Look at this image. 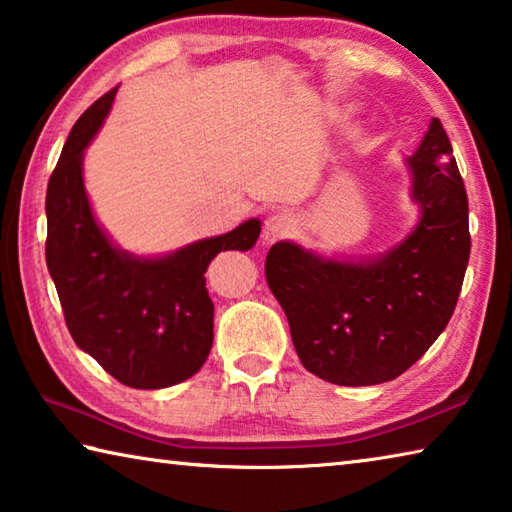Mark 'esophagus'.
Returning a JSON list of instances; mask_svg holds the SVG:
<instances>
[{
    "label": "esophagus",
    "mask_w": 512,
    "mask_h": 512,
    "mask_svg": "<svg viewBox=\"0 0 512 512\" xmlns=\"http://www.w3.org/2000/svg\"><path fill=\"white\" fill-rule=\"evenodd\" d=\"M293 230H296V219L291 214L277 212L268 216L264 223V244H275V241L287 239Z\"/></svg>",
    "instance_id": "obj_1"
}]
</instances>
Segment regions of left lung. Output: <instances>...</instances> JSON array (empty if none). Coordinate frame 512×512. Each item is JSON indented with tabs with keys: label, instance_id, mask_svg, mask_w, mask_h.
I'll use <instances>...</instances> for the list:
<instances>
[{
	"label": "left lung",
	"instance_id": "1",
	"mask_svg": "<svg viewBox=\"0 0 512 512\" xmlns=\"http://www.w3.org/2000/svg\"><path fill=\"white\" fill-rule=\"evenodd\" d=\"M420 219L372 259H329L293 241L266 255L268 289L309 372L339 386L384 384L427 352L454 314L470 259L467 194L440 119L409 160Z\"/></svg>",
	"mask_w": 512,
	"mask_h": 512
}]
</instances>
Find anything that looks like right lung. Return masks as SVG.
<instances>
[{"instance_id": "obj_1", "label": "right lung", "mask_w": 512, "mask_h": 512, "mask_svg": "<svg viewBox=\"0 0 512 512\" xmlns=\"http://www.w3.org/2000/svg\"><path fill=\"white\" fill-rule=\"evenodd\" d=\"M117 88L83 112L47 185V268L74 343L121 384L167 388L196 375L212 350L214 302L205 271L223 250H250L262 221L137 257L112 244L92 214L83 151L108 117Z\"/></svg>"}]
</instances>
